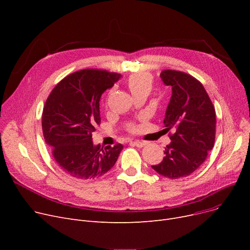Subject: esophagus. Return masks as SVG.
Listing matches in <instances>:
<instances>
[{"label": "esophagus", "mask_w": 250, "mask_h": 250, "mask_svg": "<svg viewBox=\"0 0 250 250\" xmlns=\"http://www.w3.org/2000/svg\"><path fill=\"white\" fill-rule=\"evenodd\" d=\"M130 143L132 144H134L135 146H137V147H139V148H142V147H144L146 145V143L145 142H141V141H139V140H135V141H130Z\"/></svg>", "instance_id": "1"}]
</instances>
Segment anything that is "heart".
Listing matches in <instances>:
<instances>
[{
	"label": "heart",
	"instance_id": "obj_1",
	"mask_svg": "<svg viewBox=\"0 0 250 250\" xmlns=\"http://www.w3.org/2000/svg\"><path fill=\"white\" fill-rule=\"evenodd\" d=\"M127 86L132 94L139 93V92H148L149 93L152 87V77L148 73L134 74L128 78Z\"/></svg>",
	"mask_w": 250,
	"mask_h": 250
}]
</instances>
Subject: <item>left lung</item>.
Wrapping results in <instances>:
<instances>
[{"mask_svg":"<svg viewBox=\"0 0 250 250\" xmlns=\"http://www.w3.org/2000/svg\"><path fill=\"white\" fill-rule=\"evenodd\" d=\"M162 82L171 86L172 95L166 108L164 125L173 128L163 160L152 168L162 176L176 179L194 172L214 147L216 111L207 91L192 76L165 70Z\"/></svg>","mask_w":250,"mask_h":250,"instance_id":"obj_1","label":"left lung"}]
</instances>
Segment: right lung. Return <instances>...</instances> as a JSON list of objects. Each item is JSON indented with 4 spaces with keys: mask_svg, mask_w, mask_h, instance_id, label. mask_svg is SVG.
<instances>
[{
    "mask_svg": "<svg viewBox=\"0 0 250 250\" xmlns=\"http://www.w3.org/2000/svg\"><path fill=\"white\" fill-rule=\"evenodd\" d=\"M122 78L101 70L73 73L54 88L42 112V132L57 164L77 179H94L113 167L124 146L104 149L94 145L92 134L100 124L103 92Z\"/></svg>",
    "mask_w": 250,
    "mask_h": 250,
    "instance_id": "1",
    "label": "right lung"
}]
</instances>
